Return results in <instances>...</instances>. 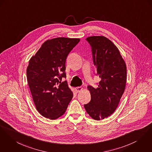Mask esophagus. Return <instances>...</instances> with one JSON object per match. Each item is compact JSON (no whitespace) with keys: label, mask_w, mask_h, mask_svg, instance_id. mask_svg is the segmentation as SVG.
I'll use <instances>...</instances> for the list:
<instances>
[{"label":"esophagus","mask_w":152,"mask_h":152,"mask_svg":"<svg viewBox=\"0 0 152 152\" xmlns=\"http://www.w3.org/2000/svg\"><path fill=\"white\" fill-rule=\"evenodd\" d=\"M75 90H76L77 93H79V92H80L82 91V90H83V88L81 87H77L75 88Z\"/></svg>","instance_id":"esophagus-1"}]
</instances>
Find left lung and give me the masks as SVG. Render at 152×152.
I'll list each match as a JSON object with an SVG mask.
<instances>
[{
  "instance_id": "left-lung-1",
  "label": "left lung",
  "mask_w": 152,
  "mask_h": 152,
  "mask_svg": "<svg viewBox=\"0 0 152 152\" xmlns=\"http://www.w3.org/2000/svg\"><path fill=\"white\" fill-rule=\"evenodd\" d=\"M86 40L91 47L96 75L101 80L96 88L87 86L91 101L84 106L93 119L100 120L116 109L126 88L127 67L117 47L105 36H90Z\"/></svg>"
}]
</instances>
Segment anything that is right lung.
<instances>
[{"label": "right lung", "mask_w": 152, "mask_h": 152, "mask_svg": "<svg viewBox=\"0 0 152 152\" xmlns=\"http://www.w3.org/2000/svg\"><path fill=\"white\" fill-rule=\"evenodd\" d=\"M80 39L57 37L47 40L29 61L28 86L36 109L43 116L55 120L62 116L73 97L65 80V62Z\"/></svg>", "instance_id": "1"}]
</instances>
